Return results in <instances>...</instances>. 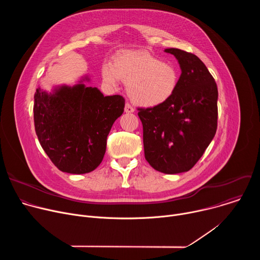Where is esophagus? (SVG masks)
Wrapping results in <instances>:
<instances>
[{"label": "esophagus", "instance_id": "obj_1", "mask_svg": "<svg viewBox=\"0 0 260 260\" xmlns=\"http://www.w3.org/2000/svg\"><path fill=\"white\" fill-rule=\"evenodd\" d=\"M134 111H135L134 108H133L128 103H126L125 106H124V112H125V113H133Z\"/></svg>", "mask_w": 260, "mask_h": 260}]
</instances>
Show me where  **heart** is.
<instances>
[{
	"label": "heart",
	"mask_w": 260,
	"mask_h": 260,
	"mask_svg": "<svg viewBox=\"0 0 260 260\" xmlns=\"http://www.w3.org/2000/svg\"><path fill=\"white\" fill-rule=\"evenodd\" d=\"M106 83L115 86L122 80L129 99L138 106L153 108L168 102L179 83L177 68L146 51H128L117 55L113 63L102 68Z\"/></svg>",
	"instance_id": "heart-1"
}]
</instances>
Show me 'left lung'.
Returning a JSON list of instances; mask_svg holds the SVG:
<instances>
[{"mask_svg":"<svg viewBox=\"0 0 260 260\" xmlns=\"http://www.w3.org/2000/svg\"><path fill=\"white\" fill-rule=\"evenodd\" d=\"M181 69L177 89L165 104L140 108L146 160L165 174L187 172L199 161L217 129L218 89L194 54L167 48Z\"/></svg>","mask_w":260,"mask_h":260,"instance_id":"1","label":"left lung"}]
</instances>
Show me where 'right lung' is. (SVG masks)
<instances>
[{
	"label": "right lung",
	"mask_w": 260,
	"mask_h": 260,
	"mask_svg": "<svg viewBox=\"0 0 260 260\" xmlns=\"http://www.w3.org/2000/svg\"><path fill=\"white\" fill-rule=\"evenodd\" d=\"M85 76L74 86H55L52 92L37 88L35 131L54 166L69 174H85L102 162L107 137L124 110L121 95L104 94L87 87Z\"/></svg>",
	"instance_id": "obj_1"
}]
</instances>
